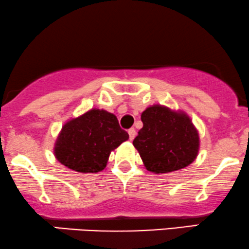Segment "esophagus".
<instances>
[{
	"instance_id": "esophagus-1",
	"label": "esophagus",
	"mask_w": 249,
	"mask_h": 249,
	"mask_svg": "<svg viewBox=\"0 0 249 249\" xmlns=\"http://www.w3.org/2000/svg\"><path fill=\"white\" fill-rule=\"evenodd\" d=\"M128 134H129V140H130V141H133V140L135 139V136H136V130L134 129V128H131V129L128 130Z\"/></svg>"
}]
</instances>
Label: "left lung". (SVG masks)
<instances>
[{
  "instance_id": "1",
  "label": "left lung",
  "mask_w": 249,
  "mask_h": 249,
  "mask_svg": "<svg viewBox=\"0 0 249 249\" xmlns=\"http://www.w3.org/2000/svg\"><path fill=\"white\" fill-rule=\"evenodd\" d=\"M141 120L143 127L133 144L147 170L166 174L180 170L196 160L199 135L185 113L154 105L142 113Z\"/></svg>"
}]
</instances>
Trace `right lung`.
<instances>
[{
  "label": "right lung",
  "instance_id": "right-lung-1",
  "mask_svg": "<svg viewBox=\"0 0 249 249\" xmlns=\"http://www.w3.org/2000/svg\"><path fill=\"white\" fill-rule=\"evenodd\" d=\"M128 139L114 114L94 108L63 125L54 156L69 169L94 174L106 168L110 151Z\"/></svg>",
  "mask_w": 249,
  "mask_h": 249
}]
</instances>
